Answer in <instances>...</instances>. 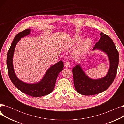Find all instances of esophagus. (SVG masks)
<instances>
[{
  "label": "esophagus",
  "mask_w": 124,
  "mask_h": 124,
  "mask_svg": "<svg viewBox=\"0 0 124 124\" xmlns=\"http://www.w3.org/2000/svg\"><path fill=\"white\" fill-rule=\"evenodd\" d=\"M64 66H65V67H66V68L69 67L70 66V62H66V63H65Z\"/></svg>",
  "instance_id": "obj_1"
}]
</instances>
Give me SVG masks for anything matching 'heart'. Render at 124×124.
<instances>
[{
  "instance_id": "obj_1",
  "label": "heart",
  "mask_w": 124,
  "mask_h": 124,
  "mask_svg": "<svg viewBox=\"0 0 124 124\" xmlns=\"http://www.w3.org/2000/svg\"><path fill=\"white\" fill-rule=\"evenodd\" d=\"M82 40V37L79 35H75L73 37L71 42L73 44H79ZM92 45V41L89 38H87L82 41L80 43L77 49V53L82 54L86 52L89 50Z\"/></svg>"
}]
</instances>
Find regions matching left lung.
Masks as SVG:
<instances>
[{"label": "left lung", "mask_w": 124, "mask_h": 124, "mask_svg": "<svg viewBox=\"0 0 124 124\" xmlns=\"http://www.w3.org/2000/svg\"><path fill=\"white\" fill-rule=\"evenodd\" d=\"M98 42L93 50H98L105 53L108 58L109 67L107 75L101 78L92 79L82 69L80 64L73 68L74 85L79 93L84 95H92L101 93L107 90L114 81L119 64V52L112 39L102 32Z\"/></svg>", "instance_id": "obj_1"}]
</instances>
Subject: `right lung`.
<instances>
[{"instance_id": "add662e5", "label": "right lung", "mask_w": 124, "mask_h": 124, "mask_svg": "<svg viewBox=\"0 0 124 124\" xmlns=\"http://www.w3.org/2000/svg\"><path fill=\"white\" fill-rule=\"evenodd\" d=\"M31 29H26L17 34L13 40L8 52L7 64L8 74L15 86L22 92L34 97H40L48 95L53 92L55 87L57 76L63 70V62L60 60L51 66L46 72L42 79L38 82L28 83L24 82L16 75L13 65V57L16 45L21 38L30 34Z\"/></svg>"}]
</instances>
